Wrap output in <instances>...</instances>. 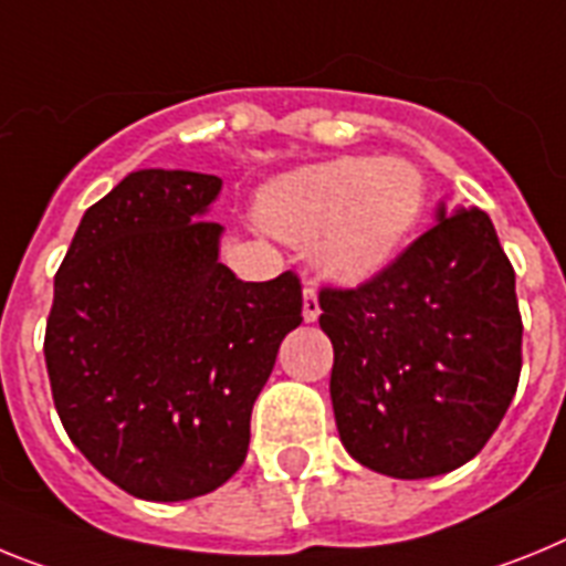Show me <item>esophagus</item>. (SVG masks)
I'll use <instances>...</instances> for the list:
<instances>
[{
	"label": "esophagus",
	"mask_w": 566,
	"mask_h": 566,
	"mask_svg": "<svg viewBox=\"0 0 566 566\" xmlns=\"http://www.w3.org/2000/svg\"><path fill=\"white\" fill-rule=\"evenodd\" d=\"M318 313H322V307H318L316 287H313V284H307V287H304V304H302L304 322H316Z\"/></svg>",
	"instance_id": "1"
}]
</instances>
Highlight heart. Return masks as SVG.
<instances>
[{
	"label": "heart",
	"instance_id": "1",
	"mask_svg": "<svg viewBox=\"0 0 566 566\" xmlns=\"http://www.w3.org/2000/svg\"><path fill=\"white\" fill-rule=\"evenodd\" d=\"M427 199L424 174L405 156H336L264 185L259 219L284 242L311 244L327 279L358 284L399 259Z\"/></svg>",
	"mask_w": 566,
	"mask_h": 566
}]
</instances>
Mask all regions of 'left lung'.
I'll list each match as a JSON object with an SVG mask.
<instances>
[{"instance_id":"8db88e82","label":"left lung","mask_w":566,"mask_h":566,"mask_svg":"<svg viewBox=\"0 0 566 566\" xmlns=\"http://www.w3.org/2000/svg\"><path fill=\"white\" fill-rule=\"evenodd\" d=\"M318 307L338 439L358 464L412 481L481 453L521 373L515 273L484 210L439 205L390 268L324 287Z\"/></svg>"}]
</instances>
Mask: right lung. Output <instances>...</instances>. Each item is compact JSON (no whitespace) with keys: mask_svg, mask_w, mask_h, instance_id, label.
I'll use <instances>...</instances> for the list:
<instances>
[{"mask_svg":"<svg viewBox=\"0 0 566 566\" xmlns=\"http://www.w3.org/2000/svg\"><path fill=\"white\" fill-rule=\"evenodd\" d=\"M222 179L134 170L85 210L53 279L45 365L62 427L145 501L213 493L244 464L250 412L302 324L293 273L242 282L210 222Z\"/></svg>","mask_w":566,"mask_h":566,"instance_id":"right-lung-1","label":"right lung"}]
</instances>
